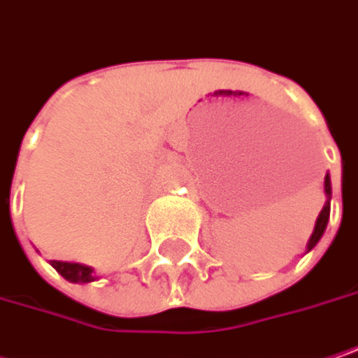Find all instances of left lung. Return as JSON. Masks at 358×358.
I'll return each instance as SVG.
<instances>
[{
    "label": "left lung",
    "instance_id": "8db88e82",
    "mask_svg": "<svg viewBox=\"0 0 358 358\" xmlns=\"http://www.w3.org/2000/svg\"><path fill=\"white\" fill-rule=\"evenodd\" d=\"M324 194L326 202L324 206H322V210H320V215H318V219H316L314 231H312L310 239L306 243V253L312 251V249L316 247V243L322 239V235H324L326 231V224H328V219H330V199H332V182H330V174H326L324 176Z\"/></svg>",
    "mask_w": 358,
    "mask_h": 358
}]
</instances>
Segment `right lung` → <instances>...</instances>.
I'll list each match as a JSON object with an SVG mask.
<instances>
[{
	"mask_svg": "<svg viewBox=\"0 0 358 358\" xmlns=\"http://www.w3.org/2000/svg\"><path fill=\"white\" fill-rule=\"evenodd\" d=\"M54 269L69 282L73 284H89V282H95V269L89 267V265H83V263H73V262H50Z\"/></svg>",
	"mask_w": 358,
	"mask_h": 358,
	"instance_id": "1",
	"label": "right lung"
}]
</instances>
